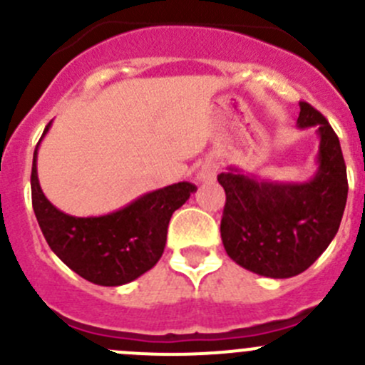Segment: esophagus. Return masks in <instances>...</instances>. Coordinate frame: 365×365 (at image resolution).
Listing matches in <instances>:
<instances>
[{
  "instance_id": "1",
  "label": "esophagus",
  "mask_w": 365,
  "mask_h": 365,
  "mask_svg": "<svg viewBox=\"0 0 365 365\" xmlns=\"http://www.w3.org/2000/svg\"><path fill=\"white\" fill-rule=\"evenodd\" d=\"M215 176H217V165L208 160L200 168V171H197L196 175V180L197 182H212V180H215Z\"/></svg>"
}]
</instances>
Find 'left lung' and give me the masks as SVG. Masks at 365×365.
<instances>
[{
  "label": "left lung",
  "instance_id": "1",
  "mask_svg": "<svg viewBox=\"0 0 365 365\" xmlns=\"http://www.w3.org/2000/svg\"><path fill=\"white\" fill-rule=\"evenodd\" d=\"M298 128H316V173L307 182H279L227 165L217 176L226 192L220 238L245 270L288 279L307 270L336 237L348 197L339 138L322 113L300 102Z\"/></svg>",
  "mask_w": 365,
  "mask_h": 365
}]
</instances>
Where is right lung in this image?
Returning a JSON list of instances; mask_svg holds the SVG:
<instances>
[{"label":"right lung","mask_w":365,"mask_h":365,"mask_svg":"<svg viewBox=\"0 0 365 365\" xmlns=\"http://www.w3.org/2000/svg\"><path fill=\"white\" fill-rule=\"evenodd\" d=\"M51 125L53 121L36 145L31 168L33 212L43 238L70 270L93 284L121 286L135 281L160 259L171 215L196 192V185L173 183L106 215H68L47 200L36 173L38 146Z\"/></svg>","instance_id":"right-lung-1"}]
</instances>
